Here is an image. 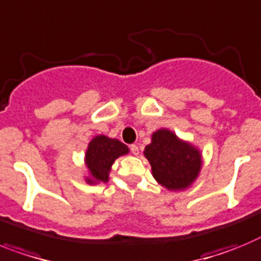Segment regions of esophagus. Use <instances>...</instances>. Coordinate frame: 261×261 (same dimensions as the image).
<instances>
[{
    "instance_id": "1",
    "label": "esophagus",
    "mask_w": 261,
    "mask_h": 261,
    "mask_svg": "<svg viewBox=\"0 0 261 261\" xmlns=\"http://www.w3.org/2000/svg\"><path fill=\"white\" fill-rule=\"evenodd\" d=\"M130 149H131V152H133L134 155H139V147H138L137 144H131Z\"/></svg>"
}]
</instances>
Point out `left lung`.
I'll return each instance as SVG.
<instances>
[{
	"label": "left lung",
	"mask_w": 261,
	"mask_h": 261,
	"mask_svg": "<svg viewBox=\"0 0 261 261\" xmlns=\"http://www.w3.org/2000/svg\"><path fill=\"white\" fill-rule=\"evenodd\" d=\"M153 177L169 190H182L197 178L201 169V153L178 139L172 131L158 130L144 149Z\"/></svg>",
	"instance_id": "1"
}]
</instances>
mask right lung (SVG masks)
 Wrapping results in <instances>:
<instances>
[{
    "mask_svg": "<svg viewBox=\"0 0 261 261\" xmlns=\"http://www.w3.org/2000/svg\"><path fill=\"white\" fill-rule=\"evenodd\" d=\"M128 153V147L117 139H110L105 135H98L89 143L85 155V162L92 177L87 178L89 184L97 181L106 182L109 172L115 159Z\"/></svg>",
    "mask_w": 261,
    "mask_h": 261,
    "instance_id": "obj_1",
    "label": "right lung"
}]
</instances>
